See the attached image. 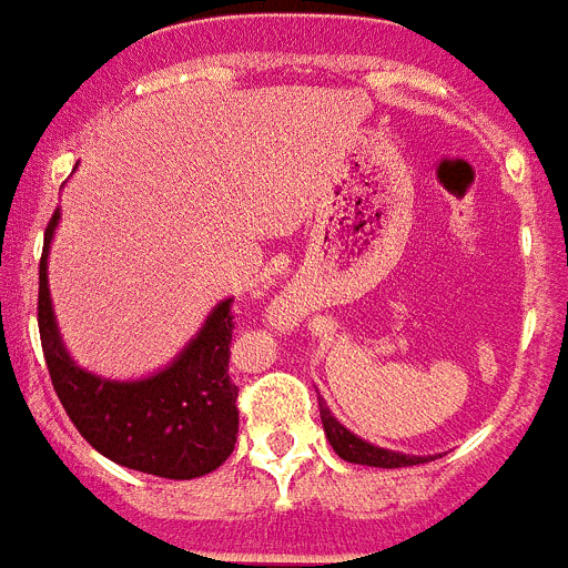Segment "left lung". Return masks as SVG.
Returning a JSON list of instances; mask_svg holds the SVG:
<instances>
[{
	"mask_svg": "<svg viewBox=\"0 0 568 568\" xmlns=\"http://www.w3.org/2000/svg\"><path fill=\"white\" fill-rule=\"evenodd\" d=\"M317 405H321V423H324L326 440H329V446L335 449V455L347 460V464L399 469V467H414V464H426V460L437 458V455H405V452L385 449V446L371 444V440L353 435V432H349V428L329 412V405H326V399L321 394H317Z\"/></svg>",
	"mask_w": 568,
	"mask_h": 568,
	"instance_id": "1",
	"label": "left lung"
}]
</instances>
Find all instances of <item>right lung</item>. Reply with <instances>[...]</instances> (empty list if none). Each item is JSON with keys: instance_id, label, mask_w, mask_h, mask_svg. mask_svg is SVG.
Listing matches in <instances>:
<instances>
[{"instance_id": "obj_1", "label": "right lung", "mask_w": 568, "mask_h": 568, "mask_svg": "<svg viewBox=\"0 0 568 568\" xmlns=\"http://www.w3.org/2000/svg\"><path fill=\"white\" fill-rule=\"evenodd\" d=\"M54 210L40 260V341L54 394L87 444L113 464L149 476L189 481L219 469L239 435L230 379L233 297L212 306L201 329L172 362L142 379H108L69 356L49 292V247L58 230Z\"/></svg>"}]
</instances>
